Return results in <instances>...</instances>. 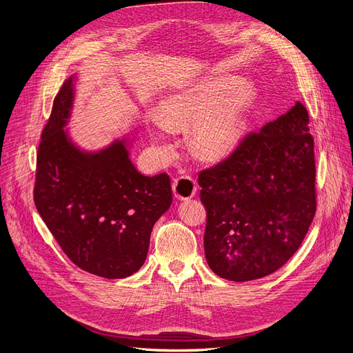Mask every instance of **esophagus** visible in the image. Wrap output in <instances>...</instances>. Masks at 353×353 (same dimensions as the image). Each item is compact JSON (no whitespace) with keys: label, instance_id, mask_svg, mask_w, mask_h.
Listing matches in <instances>:
<instances>
[{"label":"esophagus","instance_id":"34e87169","mask_svg":"<svg viewBox=\"0 0 353 353\" xmlns=\"http://www.w3.org/2000/svg\"><path fill=\"white\" fill-rule=\"evenodd\" d=\"M172 190H174V194L176 199L179 200H187L191 199L197 191V184H196V179L190 175H183V176H178L174 179L172 183Z\"/></svg>","mask_w":353,"mask_h":353}]
</instances>
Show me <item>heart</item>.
<instances>
[{
	"instance_id": "obj_1",
	"label": "heart",
	"mask_w": 353,
	"mask_h": 353,
	"mask_svg": "<svg viewBox=\"0 0 353 353\" xmlns=\"http://www.w3.org/2000/svg\"><path fill=\"white\" fill-rule=\"evenodd\" d=\"M228 85L212 83L174 95L168 99L159 110V122L154 137L162 138L166 128H185L212 110L227 92ZM252 101V90L240 87L231 94L230 100L221 104L200 121L193 135L191 145L201 159L216 160L234 150L244 132V117Z\"/></svg>"
}]
</instances>
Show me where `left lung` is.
I'll list each match as a JSON object with an SVG mask.
<instances>
[{"label":"left lung","instance_id":"8db88e82","mask_svg":"<svg viewBox=\"0 0 353 353\" xmlns=\"http://www.w3.org/2000/svg\"><path fill=\"white\" fill-rule=\"evenodd\" d=\"M309 114L297 101L249 132L227 159L200 170L210 270L231 281L275 272L292 258L315 216V153Z\"/></svg>","mask_w":353,"mask_h":353}]
</instances>
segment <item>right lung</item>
I'll list each match as a JSON object with an SVG mask.
<instances>
[{
    "mask_svg": "<svg viewBox=\"0 0 353 353\" xmlns=\"http://www.w3.org/2000/svg\"><path fill=\"white\" fill-rule=\"evenodd\" d=\"M73 101L72 78L57 92L37 153L34 201L68 258L103 279L141 268L156 221L172 203L168 174L144 176L125 141L83 153L65 128Z\"/></svg>",
    "mask_w": 353,
    "mask_h": 353,
    "instance_id": "1",
    "label": "right lung"
}]
</instances>
